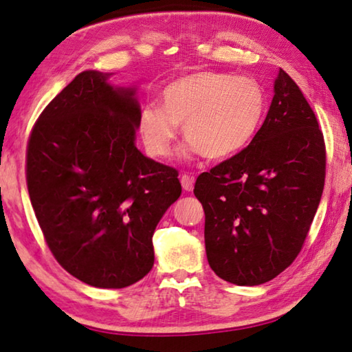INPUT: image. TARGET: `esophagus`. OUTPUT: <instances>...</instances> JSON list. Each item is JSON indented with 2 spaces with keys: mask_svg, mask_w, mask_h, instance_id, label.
Listing matches in <instances>:
<instances>
[{
  "mask_svg": "<svg viewBox=\"0 0 352 352\" xmlns=\"http://www.w3.org/2000/svg\"><path fill=\"white\" fill-rule=\"evenodd\" d=\"M180 182H182V186H183V189L186 190V192H190V190L194 189V177H190V175H182V178H180Z\"/></svg>",
  "mask_w": 352,
  "mask_h": 352,
  "instance_id": "esophagus-1",
  "label": "esophagus"
}]
</instances>
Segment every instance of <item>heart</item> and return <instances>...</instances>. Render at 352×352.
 Segmentation results:
<instances>
[{"mask_svg": "<svg viewBox=\"0 0 352 352\" xmlns=\"http://www.w3.org/2000/svg\"><path fill=\"white\" fill-rule=\"evenodd\" d=\"M265 107V93L254 79L199 71L166 85L162 107L148 104L142 109L140 130L151 153L168 157L178 124H183L190 151L211 162H223L253 141Z\"/></svg>", "mask_w": 352, "mask_h": 352, "instance_id": "heart-1", "label": "heart"}]
</instances>
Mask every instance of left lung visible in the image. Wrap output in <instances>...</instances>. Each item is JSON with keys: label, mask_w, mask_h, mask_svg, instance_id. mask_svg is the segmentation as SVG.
I'll return each instance as SVG.
<instances>
[{"label": "left lung", "mask_w": 352, "mask_h": 352, "mask_svg": "<svg viewBox=\"0 0 352 352\" xmlns=\"http://www.w3.org/2000/svg\"><path fill=\"white\" fill-rule=\"evenodd\" d=\"M272 104L253 141L200 174L210 267L236 285H259L295 261L324 188L326 151L317 118L279 69Z\"/></svg>", "instance_id": "obj_1"}]
</instances>
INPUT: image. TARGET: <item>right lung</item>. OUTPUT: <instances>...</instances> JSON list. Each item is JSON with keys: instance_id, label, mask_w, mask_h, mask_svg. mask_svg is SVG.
<instances>
[{"instance_id": "add662e5", "label": "right lung", "mask_w": 352, "mask_h": 352, "mask_svg": "<svg viewBox=\"0 0 352 352\" xmlns=\"http://www.w3.org/2000/svg\"><path fill=\"white\" fill-rule=\"evenodd\" d=\"M110 76L82 71L47 104L28 142L26 180L58 264L93 287L122 289L153 267V231L182 184L135 146L136 88Z\"/></svg>"}]
</instances>
